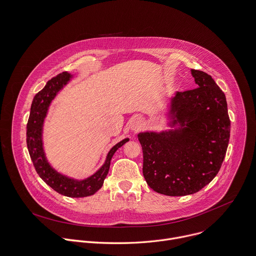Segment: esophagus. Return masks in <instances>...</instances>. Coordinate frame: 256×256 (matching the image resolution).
Listing matches in <instances>:
<instances>
[{"instance_id":"34e87169","label":"esophagus","mask_w":256,"mask_h":256,"mask_svg":"<svg viewBox=\"0 0 256 256\" xmlns=\"http://www.w3.org/2000/svg\"><path fill=\"white\" fill-rule=\"evenodd\" d=\"M144 120L140 116H136L134 118H132L130 124V128L134 132H138L144 128Z\"/></svg>"}]
</instances>
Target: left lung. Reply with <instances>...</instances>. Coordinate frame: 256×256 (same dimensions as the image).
Returning <instances> with one entry per match:
<instances>
[{
    "label": "left lung",
    "instance_id": "1",
    "mask_svg": "<svg viewBox=\"0 0 256 256\" xmlns=\"http://www.w3.org/2000/svg\"><path fill=\"white\" fill-rule=\"evenodd\" d=\"M198 88L168 98L166 130L138 134L142 174L156 192L182 196L200 192L224 161L230 118L224 92L206 72L190 70Z\"/></svg>",
    "mask_w": 256,
    "mask_h": 256
}]
</instances>
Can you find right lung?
Wrapping results in <instances>:
<instances>
[{
  "instance_id": "right-lung-1",
  "label": "right lung",
  "mask_w": 256,
  "mask_h": 256,
  "mask_svg": "<svg viewBox=\"0 0 256 256\" xmlns=\"http://www.w3.org/2000/svg\"><path fill=\"white\" fill-rule=\"evenodd\" d=\"M72 79L74 76L68 74V72H62L50 79L44 88L34 96L27 124L26 142L35 170L48 186L56 192L68 198H85L94 194L102 188L110 167L112 158L118 149L128 142L130 138H126L114 144L107 153L102 166L86 178L77 179L64 175L50 165L44 150V122L52 101Z\"/></svg>"
}]
</instances>
